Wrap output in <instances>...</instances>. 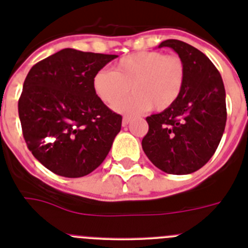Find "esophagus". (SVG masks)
<instances>
[{"instance_id": "34e87169", "label": "esophagus", "mask_w": 248, "mask_h": 248, "mask_svg": "<svg viewBox=\"0 0 248 248\" xmlns=\"http://www.w3.org/2000/svg\"><path fill=\"white\" fill-rule=\"evenodd\" d=\"M130 120H131L130 117H124V118H123V120H122L123 126H126V125H128L129 123H130Z\"/></svg>"}]
</instances>
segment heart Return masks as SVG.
<instances>
[{
    "instance_id": "heart-1",
    "label": "heart",
    "mask_w": 248,
    "mask_h": 248,
    "mask_svg": "<svg viewBox=\"0 0 248 248\" xmlns=\"http://www.w3.org/2000/svg\"><path fill=\"white\" fill-rule=\"evenodd\" d=\"M185 79V64L180 57L144 50L120 58L113 72H98L93 78V88L102 102L114 105L130 88L132 97L114 109L123 114H138L151 107L156 111L172 107L183 93Z\"/></svg>"
}]
</instances>
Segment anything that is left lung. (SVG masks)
Segmentation results:
<instances>
[{"instance_id":"left-lung-1","label":"left lung","mask_w":248,"mask_h":248,"mask_svg":"<svg viewBox=\"0 0 248 248\" xmlns=\"http://www.w3.org/2000/svg\"><path fill=\"white\" fill-rule=\"evenodd\" d=\"M185 64L183 93L172 107L146 118L141 146L166 174L186 175L202 168L217 149L226 125V93L220 72L202 52L179 39H166Z\"/></svg>"}]
</instances>
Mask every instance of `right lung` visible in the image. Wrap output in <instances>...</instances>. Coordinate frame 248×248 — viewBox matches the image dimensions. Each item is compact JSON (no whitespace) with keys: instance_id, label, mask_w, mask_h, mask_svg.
Here are the masks:
<instances>
[{"instance_id":"obj_1","label":"right lung","mask_w":248,"mask_h":248,"mask_svg":"<svg viewBox=\"0 0 248 248\" xmlns=\"http://www.w3.org/2000/svg\"><path fill=\"white\" fill-rule=\"evenodd\" d=\"M117 57L64 48L28 72L18 100L22 133L33 156L54 174L85 176L108 155L122 115L99 99L93 78Z\"/></svg>"}]
</instances>
